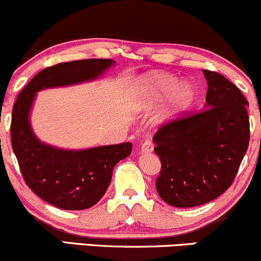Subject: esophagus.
I'll use <instances>...</instances> for the list:
<instances>
[{"label": "esophagus", "mask_w": 261, "mask_h": 261, "mask_svg": "<svg viewBox=\"0 0 261 261\" xmlns=\"http://www.w3.org/2000/svg\"><path fill=\"white\" fill-rule=\"evenodd\" d=\"M153 148H154V146H153V143L150 142V141H144V142L141 144V153L142 154H147V153H150L153 152Z\"/></svg>", "instance_id": "1"}]
</instances>
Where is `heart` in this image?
<instances>
[{"mask_svg":"<svg viewBox=\"0 0 261 261\" xmlns=\"http://www.w3.org/2000/svg\"><path fill=\"white\" fill-rule=\"evenodd\" d=\"M197 90L188 81H182L168 73H152L135 84V107L139 111H147L165 99L164 106L156 113L154 122L158 125L176 120L192 107Z\"/></svg>","mask_w":261,"mask_h":261,"instance_id":"heart-1","label":"heart"}]
</instances>
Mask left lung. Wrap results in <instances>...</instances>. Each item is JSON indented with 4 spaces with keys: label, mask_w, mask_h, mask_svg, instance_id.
Listing matches in <instances>:
<instances>
[{
    "label": "left lung",
    "mask_w": 261,
    "mask_h": 261,
    "mask_svg": "<svg viewBox=\"0 0 261 261\" xmlns=\"http://www.w3.org/2000/svg\"><path fill=\"white\" fill-rule=\"evenodd\" d=\"M203 74L208 85L204 111L169 122L153 137L162 162L156 192L176 208L202 205L224 193L249 143L248 100L221 74Z\"/></svg>",
    "instance_id": "8db88e82"
}]
</instances>
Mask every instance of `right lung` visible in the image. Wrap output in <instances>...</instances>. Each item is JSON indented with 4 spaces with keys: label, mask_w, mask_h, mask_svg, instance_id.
I'll return each instance as SVG.
<instances>
[{
    "label": "right lung",
    "mask_w": 261,
    "mask_h": 261,
    "mask_svg": "<svg viewBox=\"0 0 261 261\" xmlns=\"http://www.w3.org/2000/svg\"><path fill=\"white\" fill-rule=\"evenodd\" d=\"M113 59H84L46 68L18 96L12 112V148L27 185L41 199L63 210L91 208L102 198L118 162L131 154L130 142L65 149L42 142L31 126L37 92L98 80Z\"/></svg>",
    "instance_id": "add662e5"
}]
</instances>
